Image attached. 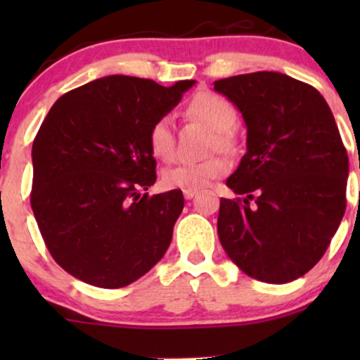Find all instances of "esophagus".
Instances as JSON below:
<instances>
[{"instance_id": "1", "label": "esophagus", "mask_w": 360, "mask_h": 360, "mask_svg": "<svg viewBox=\"0 0 360 360\" xmlns=\"http://www.w3.org/2000/svg\"><path fill=\"white\" fill-rule=\"evenodd\" d=\"M183 194H184L186 200H193V198L198 194V191H194V189H184Z\"/></svg>"}]
</instances>
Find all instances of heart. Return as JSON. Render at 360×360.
<instances>
[{"instance_id":"1","label":"heart","mask_w":360,"mask_h":360,"mask_svg":"<svg viewBox=\"0 0 360 360\" xmlns=\"http://www.w3.org/2000/svg\"><path fill=\"white\" fill-rule=\"evenodd\" d=\"M188 117L200 120L206 127L217 131L218 143L225 147L229 143L226 134L235 128L237 113L229 101L213 93H198L186 106ZM148 147L155 157L162 160H171L176 152L174 128L169 118H159L152 123L148 130ZM230 171V162L223 157L198 160V162H181L174 167L164 171V184L167 188L179 189H203L214 179L225 176Z\"/></svg>"}]
</instances>
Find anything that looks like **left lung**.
<instances>
[{
  "label": "left lung",
  "instance_id": "left-lung-1",
  "mask_svg": "<svg viewBox=\"0 0 360 360\" xmlns=\"http://www.w3.org/2000/svg\"><path fill=\"white\" fill-rule=\"evenodd\" d=\"M247 127V152L220 201L218 238L250 278L284 284L323 257L345 213L349 157L313 86L260 71L214 81Z\"/></svg>",
  "mask_w": 360,
  "mask_h": 360
}]
</instances>
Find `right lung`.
<instances>
[{
    "instance_id": "1",
    "label": "right lung",
    "mask_w": 360,
    "mask_h": 360,
    "mask_svg": "<svg viewBox=\"0 0 360 360\" xmlns=\"http://www.w3.org/2000/svg\"><path fill=\"white\" fill-rule=\"evenodd\" d=\"M196 81L171 88L100 77L53 103L32 147L30 203L45 245L74 278L117 289L162 259L184 208L181 189L148 196V130Z\"/></svg>"
}]
</instances>
